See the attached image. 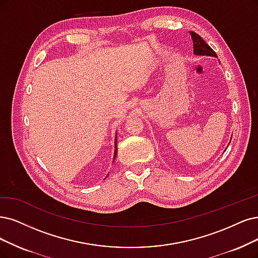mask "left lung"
<instances>
[{
	"label": "left lung",
	"mask_w": 258,
	"mask_h": 258,
	"mask_svg": "<svg viewBox=\"0 0 258 258\" xmlns=\"http://www.w3.org/2000/svg\"><path fill=\"white\" fill-rule=\"evenodd\" d=\"M190 35H191L192 38V42H194V53L196 55H206V56H217L215 51L209 46L204 40L201 36H199L195 32H190Z\"/></svg>",
	"instance_id": "left-lung-1"
}]
</instances>
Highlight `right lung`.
<instances>
[{
	"mask_svg": "<svg viewBox=\"0 0 258 258\" xmlns=\"http://www.w3.org/2000/svg\"><path fill=\"white\" fill-rule=\"evenodd\" d=\"M117 151H118V149H117V138H116V140H114V155H113V159L116 158V156H117Z\"/></svg>",
	"mask_w": 258,
	"mask_h": 258,
	"instance_id": "add662e5",
	"label": "right lung"
}]
</instances>
